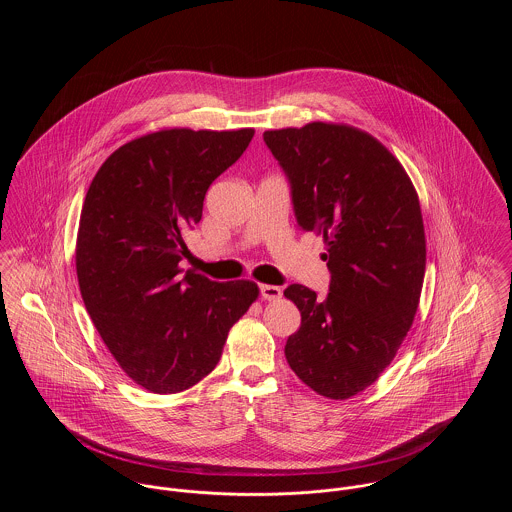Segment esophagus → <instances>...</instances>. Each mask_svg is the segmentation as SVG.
Returning a JSON list of instances; mask_svg holds the SVG:
<instances>
[{"mask_svg": "<svg viewBox=\"0 0 512 512\" xmlns=\"http://www.w3.org/2000/svg\"><path fill=\"white\" fill-rule=\"evenodd\" d=\"M260 293H262V297L268 299V301H276V299L282 297V290H280L278 286H268V284H262V286H260Z\"/></svg>", "mask_w": 512, "mask_h": 512, "instance_id": "esophagus-1", "label": "esophagus"}]
</instances>
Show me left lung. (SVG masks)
Returning a JSON list of instances; mask_svg holds the SVG:
<instances>
[{
    "mask_svg": "<svg viewBox=\"0 0 512 512\" xmlns=\"http://www.w3.org/2000/svg\"><path fill=\"white\" fill-rule=\"evenodd\" d=\"M292 185L303 230L323 236L327 297L301 284L284 295L301 313L286 343L293 372L317 394L347 400L396 357L418 311L426 234L402 163L347 124L311 122L264 132Z\"/></svg>",
    "mask_w": 512,
    "mask_h": 512,
    "instance_id": "8db88e82",
    "label": "left lung"
}]
</instances>
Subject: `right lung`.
I'll return each mask as SVG.
<instances>
[{
	"mask_svg": "<svg viewBox=\"0 0 512 512\" xmlns=\"http://www.w3.org/2000/svg\"><path fill=\"white\" fill-rule=\"evenodd\" d=\"M252 136L151 132L118 147L88 187L76 236L80 295L112 357L149 392L175 394L205 378L258 299L254 282L219 284L179 266L207 189Z\"/></svg>",
	"mask_w": 512,
	"mask_h": 512,
	"instance_id": "add662e5",
	"label": "right lung"
}]
</instances>
